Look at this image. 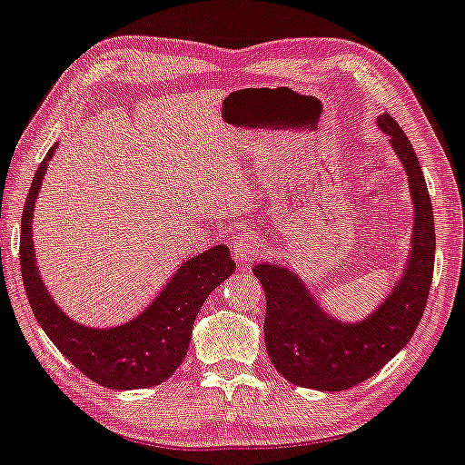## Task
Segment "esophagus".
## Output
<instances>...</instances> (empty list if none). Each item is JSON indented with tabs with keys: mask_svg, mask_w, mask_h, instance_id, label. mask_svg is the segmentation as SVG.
Instances as JSON below:
<instances>
[{
	"mask_svg": "<svg viewBox=\"0 0 465 465\" xmlns=\"http://www.w3.org/2000/svg\"><path fill=\"white\" fill-rule=\"evenodd\" d=\"M262 252H263L262 238L252 236V233L238 236L232 244V255L238 266H249L251 262H255L257 257H262Z\"/></svg>",
	"mask_w": 465,
	"mask_h": 465,
	"instance_id": "34e87169",
	"label": "esophagus"
}]
</instances>
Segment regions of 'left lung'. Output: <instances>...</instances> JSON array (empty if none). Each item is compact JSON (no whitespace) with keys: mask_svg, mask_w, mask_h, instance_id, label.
<instances>
[{"mask_svg":"<svg viewBox=\"0 0 465 465\" xmlns=\"http://www.w3.org/2000/svg\"><path fill=\"white\" fill-rule=\"evenodd\" d=\"M381 133L401 161L414 203L412 251L401 279L384 302L356 324L334 320L293 270L257 263L252 274L266 293L263 337L274 369L292 384L315 391H348L378 373L410 343L427 307L436 257V227L425 175L401 126L389 114L378 117Z\"/></svg>","mask_w":465,"mask_h":465,"instance_id":"obj_1","label":"left lung"}]
</instances>
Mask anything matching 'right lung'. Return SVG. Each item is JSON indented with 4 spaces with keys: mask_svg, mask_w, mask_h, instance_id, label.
Returning a JSON list of instances; mask_svg holds the SVG:
<instances>
[{
    "mask_svg": "<svg viewBox=\"0 0 465 465\" xmlns=\"http://www.w3.org/2000/svg\"><path fill=\"white\" fill-rule=\"evenodd\" d=\"M55 148L38 164L21 216V274L34 317L53 345L104 389L134 391L163 384L184 361L205 298L233 274L236 263L225 244H216L182 263L156 301L126 324L90 328L74 322L57 307L40 279L32 238L34 205Z\"/></svg>",
    "mask_w": 465,
    "mask_h": 465,
    "instance_id": "1",
    "label": "right lung"
}]
</instances>
